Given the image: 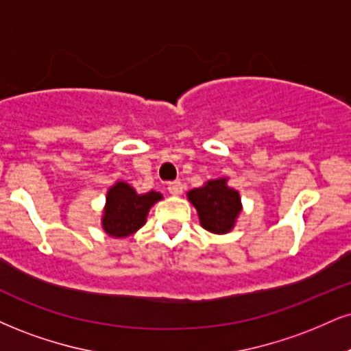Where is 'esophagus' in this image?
<instances>
[{"mask_svg": "<svg viewBox=\"0 0 351 351\" xmlns=\"http://www.w3.org/2000/svg\"><path fill=\"white\" fill-rule=\"evenodd\" d=\"M168 191L173 196H181L183 194V183H180V181H173V183L168 184Z\"/></svg>", "mask_w": 351, "mask_h": 351, "instance_id": "34e87169", "label": "esophagus"}]
</instances>
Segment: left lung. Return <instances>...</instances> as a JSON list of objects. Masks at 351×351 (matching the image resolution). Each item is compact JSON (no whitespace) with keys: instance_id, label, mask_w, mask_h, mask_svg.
Masks as SVG:
<instances>
[{"instance_id":"1","label":"left lung","mask_w":351,"mask_h":351,"mask_svg":"<svg viewBox=\"0 0 351 351\" xmlns=\"http://www.w3.org/2000/svg\"><path fill=\"white\" fill-rule=\"evenodd\" d=\"M229 178L209 180L201 188L188 191V201L197 210L202 229L210 234H229L242 214V197L235 188L229 186Z\"/></svg>"}]
</instances>
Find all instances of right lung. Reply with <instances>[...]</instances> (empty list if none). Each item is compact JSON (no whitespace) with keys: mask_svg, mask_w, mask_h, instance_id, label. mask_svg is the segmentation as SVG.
Returning a JSON list of instances; mask_svg holds the SVG:
<instances>
[{"mask_svg":"<svg viewBox=\"0 0 351 351\" xmlns=\"http://www.w3.org/2000/svg\"><path fill=\"white\" fill-rule=\"evenodd\" d=\"M162 199V193L154 189L137 193L125 181H116L106 194V204L101 216L103 230L114 239L129 237L145 226L150 208Z\"/></svg>","mask_w":351,"mask_h":351,"instance_id":"right-lung-1","label":"right lung"}]
</instances>
